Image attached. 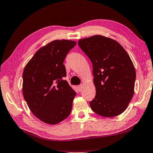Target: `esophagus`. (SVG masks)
Masks as SVG:
<instances>
[{"label": "esophagus", "mask_w": 153, "mask_h": 153, "mask_svg": "<svg viewBox=\"0 0 153 153\" xmlns=\"http://www.w3.org/2000/svg\"><path fill=\"white\" fill-rule=\"evenodd\" d=\"M78 90H79V91H80L82 90V85H79L78 86Z\"/></svg>", "instance_id": "esophagus-1"}]
</instances>
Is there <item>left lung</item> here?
Segmentation results:
<instances>
[{
    "mask_svg": "<svg viewBox=\"0 0 153 153\" xmlns=\"http://www.w3.org/2000/svg\"><path fill=\"white\" fill-rule=\"evenodd\" d=\"M78 44L93 64L96 95L91 109L105 117L120 114L134 94L136 72L130 56L119 42L101 35L80 39Z\"/></svg>",
    "mask_w": 153,
    "mask_h": 153,
    "instance_id": "1",
    "label": "left lung"
}]
</instances>
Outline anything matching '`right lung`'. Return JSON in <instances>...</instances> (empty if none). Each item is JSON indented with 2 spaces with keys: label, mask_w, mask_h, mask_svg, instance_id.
<instances>
[{
  "label": "right lung",
  "mask_w": 153,
  "mask_h": 153,
  "mask_svg": "<svg viewBox=\"0 0 153 153\" xmlns=\"http://www.w3.org/2000/svg\"><path fill=\"white\" fill-rule=\"evenodd\" d=\"M76 42L56 40L40 48L25 67L22 93L31 112L41 121L56 125L70 114L76 93L64 78L63 65Z\"/></svg>",
  "instance_id": "obj_1"
}]
</instances>
